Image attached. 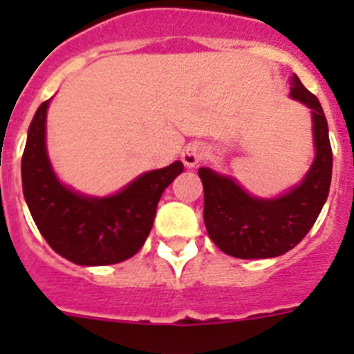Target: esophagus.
Here are the masks:
<instances>
[{"label":"esophagus","mask_w":354,"mask_h":354,"mask_svg":"<svg viewBox=\"0 0 354 354\" xmlns=\"http://www.w3.org/2000/svg\"><path fill=\"white\" fill-rule=\"evenodd\" d=\"M202 158H204V147H202V143L196 142L184 147L183 154H180V159H183L184 167L186 168H195Z\"/></svg>","instance_id":"obj_1"}]
</instances>
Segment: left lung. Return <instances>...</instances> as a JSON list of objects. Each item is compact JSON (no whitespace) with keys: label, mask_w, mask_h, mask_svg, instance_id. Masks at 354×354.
Returning <instances> with one entry per match:
<instances>
[{"label":"left lung","mask_w":354,"mask_h":354,"mask_svg":"<svg viewBox=\"0 0 354 354\" xmlns=\"http://www.w3.org/2000/svg\"><path fill=\"white\" fill-rule=\"evenodd\" d=\"M290 97L310 108L315 158L301 179L274 198L250 195L234 177L198 168L204 184V223L218 248L237 259H271L292 250L308 234L330 193L331 154L328 122L317 97L290 77Z\"/></svg>","instance_id":"obj_1"}]
</instances>
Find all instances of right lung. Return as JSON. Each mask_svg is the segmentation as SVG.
Segmentation results:
<instances>
[{"label": "right lung", "mask_w": 354, "mask_h": 354, "mask_svg": "<svg viewBox=\"0 0 354 354\" xmlns=\"http://www.w3.org/2000/svg\"><path fill=\"white\" fill-rule=\"evenodd\" d=\"M51 99L39 106L28 129L21 175L31 218L48 245L77 266H108L138 253L154 223L162 192L184 167L138 175L120 192L90 196L65 186L53 170L46 147V118Z\"/></svg>", "instance_id": "1"}]
</instances>
